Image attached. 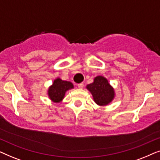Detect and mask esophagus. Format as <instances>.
<instances>
[{
	"label": "esophagus",
	"instance_id": "1",
	"mask_svg": "<svg viewBox=\"0 0 160 160\" xmlns=\"http://www.w3.org/2000/svg\"><path fill=\"white\" fill-rule=\"evenodd\" d=\"M77 86L79 89H82L83 87H84V84H83V83H80V84H78Z\"/></svg>",
	"mask_w": 160,
	"mask_h": 160
}]
</instances>
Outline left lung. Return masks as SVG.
I'll return each instance as SVG.
<instances>
[{"label":"left lung","mask_w":160,"mask_h":160,"mask_svg":"<svg viewBox=\"0 0 160 160\" xmlns=\"http://www.w3.org/2000/svg\"><path fill=\"white\" fill-rule=\"evenodd\" d=\"M87 89L90 92L94 101L98 106H107L114 98V89L108 81L102 76H96L94 82L87 85Z\"/></svg>","instance_id":"8db88e82"}]
</instances>
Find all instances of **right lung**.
<instances>
[{"mask_svg": "<svg viewBox=\"0 0 160 160\" xmlns=\"http://www.w3.org/2000/svg\"><path fill=\"white\" fill-rule=\"evenodd\" d=\"M73 88V84L71 82L63 81L58 78L48 89V96L54 102H60L64 98L65 92Z\"/></svg>", "mask_w": 160, "mask_h": 160, "instance_id": "1", "label": "right lung"}]
</instances>
